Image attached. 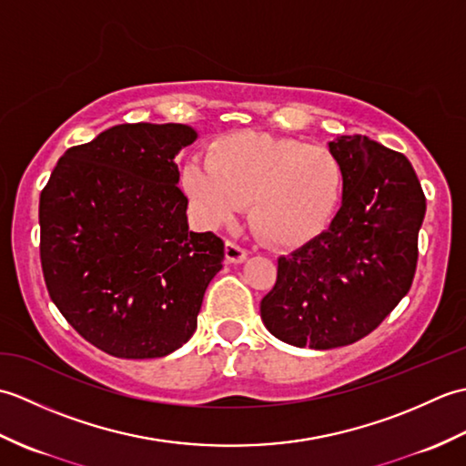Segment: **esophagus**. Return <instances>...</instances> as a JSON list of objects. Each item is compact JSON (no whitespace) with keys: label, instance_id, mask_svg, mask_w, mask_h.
Wrapping results in <instances>:
<instances>
[{"label":"esophagus","instance_id":"1","mask_svg":"<svg viewBox=\"0 0 466 466\" xmlns=\"http://www.w3.org/2000/svg\"><path fill=\"white\" fill-rule=\"evenodd\" d=\"M248 258V252H246L242 246L234 244V242H226V260L232 264H240Z\"/></svg>","mask_w":466,"mask_h":466}]
</instances>
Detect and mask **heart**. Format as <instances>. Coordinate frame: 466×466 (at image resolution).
<instances>
[{"instance_id": "obj_1", "label": "heart", "mask_w": 466, "mask_h": 466, "mask_svg": "<svg viewBox=\"0 0 466 466\" xmlns=\"http://www.w3.org/2000/svg\"><path fill=\"white\" fill-rule=\"evenodd\" d=\"M180 184L206 224L232 222L248 202L250 224L266 242L300 248L339 210L344 172L329 147L244 130L212 140L206 164L186 162Z\"/></svg>"}]
</instances>
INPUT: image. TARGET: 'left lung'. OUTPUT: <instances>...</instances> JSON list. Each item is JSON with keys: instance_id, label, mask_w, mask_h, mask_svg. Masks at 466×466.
Returning a JSON list of instances; mask_svg holds the SVG:
<instances>
[{"instance_id": "1", "label": "left lung", "mask_w": 466, "mask_h": 466, "mask_svg": "<svg viewBox=\"0 0 466 466\" xmlns=\"http://www.w3.org/2000/svg\"><path fill=\"white\" fill-rule=\"evenodd\" d=\"M329 147L344 172L340 210L329 230L280 256L274 289L260 302L276 339L314 350L364 339L407 296L427 212L404 154L359 134Z\"/></svg>"}]
</instances>
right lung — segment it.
<instances>
[{"instance_id":"1","label":"right lung","mask_w":466,"mask_h":466,"mask_svg":"<svg viewBox=\"0 0 466 466\" xmlns=\"http://www.w3.org/2000/svg\"><path fill=\"white\" fill-rule=\"evenodd\" d=\"M198 137L184 124H120L59 157L39 196L49 299L116 359H160L196 330L224 260L212 232L187 230L174 162Z\"/></svg>"}]
</instances>
